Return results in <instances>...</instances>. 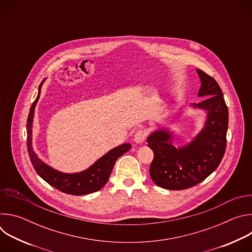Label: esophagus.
Returning <instances> with one entry per match:
<instances>
[{"label": "esophagus", "mask_w": 252, "mask_h": 252, "mask_svg": "<svg viewBox=\"0 0 252 252\" xmlns=\"http://www.w3.org/2000/svg\"><path fill=\"white\" fill-rule=\"evenodd\" d=\"M146 136H147V133L145 130L142 129H138L135 131L134 133V136H133V141L135 143H142L143 141L146 140Z\"/></svg>", "instance_id": "1"}]
</instances>
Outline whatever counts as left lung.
I'll return each mask as SVG.
<instances>
[{
    "instance_id": "obj_1",
    "label": "left lung",
    "mask_w": 252,
    "mask_h": 252,
    "mask_svg": "<svg viewBox=\"0 0 252 252\" xmlns=\"http://www.w3.org/2000/svg\"><path fill=\"white\" fill-rule=\"evenodd\" d=\"M201 83L193 110L205 113L199 132L188 143L176 146L175 131L168 126L155 129L148 136L154 152L150 174L154 183L169 190H182L196 186L220 165L226 148L228 109L223 94L215 80L196 68Z\"/></svg>"
}]
</instances>
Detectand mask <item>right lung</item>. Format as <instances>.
Returning <instances> with one entry per match:
<instances>
[{"mask_svg":"<svg viewBox=\"0 0 252 252\" xmlns=\"http://www.w3.org/2000/svg\"><path fill=\"white\" fill-rule=\"evenodd\" d=\"M46 79L41 83L38 95L32 102L27 121V146L29 157L33 168L37 173L53 188L68 194L84 195L95 192L102 189L107 183L117 159L130 150L131 145L128 142L116 147L100 157L87 169L74 173H66L55 169L54 167L43 161L33 152L32 149V123L34 117V109L40 98L41 89Z\"/></svg>","mask_w":252,"mask_h":252,"instance_id":"right-lung-1","label":"right lung"}]
</instances>
